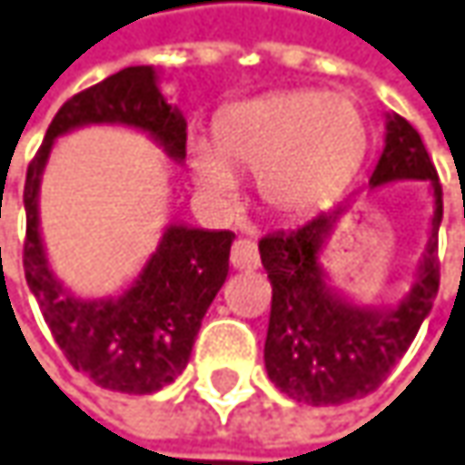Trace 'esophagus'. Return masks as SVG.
Here are the masks:
<instances>
[{"mask_svg":"<svg viewBox=\"0 0 465 465\" xmlns=\"http://www.w3.org/2000/svg\"><path fill=\"white\" fill-rule=\"evenodd\" d=\"M232 265L236 271H255L260 265L258 244L250 239H236L232 247Z\"/></svg>","mask_w":465,"mask_h":465,"instance_id":"34e87169","label":"esophagus"}]
</instances>
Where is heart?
<instances>
[{
    "label": "heart",
    "instance_id": "heart-1",
    "mask_svg": "<svg viewBox=\"0 0 465 465\" xmlns=\"http://www.w3.org/2000/svg\"><path fill=\"white\" fill-rule=\"evenodd\" d=\"M369 152V121L344 94L276 92L232 104L215 124V144L189 147V171L207 203L232 207L239 171H255L260 200L284 218L331 203Z\"/></svg>",
    "mask_w": 465,
    "mask_h": 465
}]
</instances>
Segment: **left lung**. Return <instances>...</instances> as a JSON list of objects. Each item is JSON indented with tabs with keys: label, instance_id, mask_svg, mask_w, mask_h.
<instances>
[{
	"label": "left lung",
	"instance_id": "left-lung-1",
	"mask_svg": "<svg viewBox=\"0 0 465 465\" xmlns=\"http://www.w3.org/2000/svg\"><path fill=\"white\" fill-rule=\"evenodd\" d=\"M384 128L371 189L392 181H426L431 189L426 250L413 284L397 302L363 305L329 284L321 252L347 207L318 213L294 232L268 233L258 244L273 287L265 371L284 395L308 405H340L373 392L416 340L440 289V178L413 125L392 113Z\"/></svg>",
	"mask_w": 465,
	"mask_h": 465
}]
</instances>
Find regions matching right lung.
Returning <instances> with one entry per match:
<instances>
[{
    "label": "right lung",
    "instance_id": "1",
    "mask_svg": "<svg viewBox=\"0 0 465 465\" xmlns=\"http://www.w3.org/2000/svg\"><path fill=\"white\" fill-rule=\"evenodd\" d=\"M84 125H125L147 134L163 152L183 163L186 121L160 92L152 65H134L70 96L46 128L42 150L25 176L23 268L44 321L70 366L94 384L152 395L186 369L210 302L229 276L232 232L168 223L139 276L110 297H81L52 271L39 221L42 176L54 142Z\"/></svg>",
    "mask_w": 465,
    "mask_h": 465
}]
</instances>
